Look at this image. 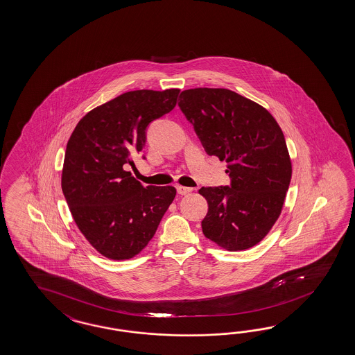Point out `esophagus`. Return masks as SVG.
Wrapping results in <instances>:
<instances>
[{"label":"esophagus","mask_w":355,"mask_h":355,"mask_svg":"<svg viewBox=\"0 0 355 355\" xmlns=\"http://www.w3.org/2000/svg\"><path fill=\"white\" fill-rule=\"evenodd\" d=\"M193 189H190V187H184V186H177V192L180 193V195H187V193H190L192 192Z\"/></svg>","instance_id":"obj_1"}]
</instances>
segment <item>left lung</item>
Instances as JSON below:
<instances>
[{
  "label": "left lung",
  "mask_w": 355,
  "mask_h": 355,
  "mask_svg": "<svg viewBox=\"0 0 355 355\" xmlns=\"http://www.w3.org/2000/svg\"><path fill=\"white\" fill-rule=\"evenodd\" d=\"M178 106L208 155L227 162L230 186L201 187L205 237L228 251L246 250L276 223L291 181L285 136L267 109L225 88L182 91Z\"/></svg>",
  "instance_id": "obj_1"
}]
</instances>
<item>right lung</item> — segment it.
Here are the masks:
<instances>
[{"mask_svg": "<svg viewBox=\"0 0 355 355\" xmlns=\"http://www.w3.org/2000/svg\"><path fill=\"white\" fill-rule=\"evenodd\" d=\"M178 88L139 89L87 113L70 136L61 189L79 231L113 260L146 248L175 198L172 186H142L127 172L146 142L147 125L172 112Z\"/></svg>", "mask_w": 355, "mask_h": 355, "instance_id": "obj_1", "label": "right lung"}]
</instances>
